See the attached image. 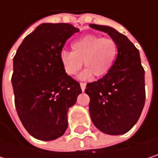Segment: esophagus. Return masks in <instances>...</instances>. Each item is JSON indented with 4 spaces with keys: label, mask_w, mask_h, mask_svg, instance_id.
<instances>
[{
    "label": "esophagus",
    "mask_w": 158,
    "mask_h": 158,
    "mask_svg": "<svg viewBox=\"0 0 158 158\" xmlns=\"http://www.w3.org/2000/svg\"><path fill=\"white\" fill-rule=\"evenodd\" d=\"M80 88H81L82 91H84V90H85V89H86V83H84V82H80Z\"/></svg>",
    "instance_id": "1"
}]
</instances>
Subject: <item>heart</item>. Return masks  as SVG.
Wrapping results in <instances>:
<instances>
[{
  "label": "heart",
  "instance_id": "b5f03b06",
  "mask_svg": "<svg viewBox=\"0 0 158 158\" xmlns=\"http://www.w3.org/2000/svg\"><path fill=\"white\" fill-rule=\"evenodd\" d=\"M72 52L62 51L60 61L65 72L69 76L76 75L83 66L86 69L81 78L91 75L96 78L105 76L110 70L118 53L116 42L111 38L88 35L73 42Z\"/></svg>",
  "mask_w": 158,
  "mask_h": 158
}]
</instances>
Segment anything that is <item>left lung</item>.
<instances>
[{
	"label": "left lung",
	"instance_id": "left-lung-1",
	"mask_svg": "<svg viewBox=\"0 0 158 158\" xmlns=\"http://www.w3.org/2000/svg\"><path fill=\"white\" fill-rule=\"evenodd\" d=\"M107 33L116 42L118 53L110 70L102 79L88 83L89 114L102 133L118 135L127 133L138 121L145 102L144 69L138 49L115 29L89 24Z\"/></svg>",
	"mask_w": 158,
	"mask_h": 158
}]
</instances>
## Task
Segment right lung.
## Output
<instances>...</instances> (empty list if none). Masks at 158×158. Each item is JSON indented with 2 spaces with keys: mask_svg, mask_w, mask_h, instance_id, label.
<instances>
[{
  "mask_svg": "<svg viewBox=\"0 0 158 158\" xmlns=\"http://www.w3.org/2000/svg\"><path fill=\"white\" fill-rule=\"evenodd\" d=\"M79 32L69 23H43L28 35L14 57L12 84L18 116L26 131L42 141L56 139L68 128V110L81 93L69 76L60 54Z\"/></svg>",
  "mask_w": 158,
  "mask_h": 158,
  "instance_id": "right-lung-1",
  "label": "right lung"
}]
</instances>
